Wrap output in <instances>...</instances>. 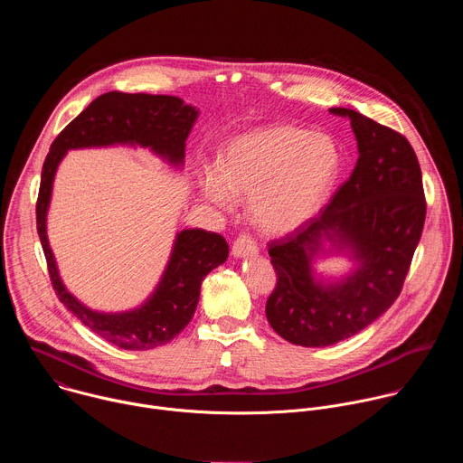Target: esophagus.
I'll use <instances>...</instances> for the list:
<instances>
[{"mask_svg":"<svg viewBox=\"0 0 463 463\" xmlns=\"http://www.w3.org/2000/svg\"><path fill=\"white\" fill-rule=\"evenodd\" d=\"M258 252V245L256 241L249 236V234H240L234 243H232V254L236 258H243V256H252Z\"/></svg>","mask_w":463,"mask_h":463,"instance_id":"esophagus-1","label":"esophagus"}]
</instances>
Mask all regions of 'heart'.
<instances>
[{
	"mask_svg": "<svg viewBox=\"0 0 463 463\" xmlns=\"http://www.w3.org/2000/svg\"><path fill=\"white\" fill-rule=\"evenodd\" d=\"M341 166L332 137L295 126H275L232 141L218 172L207 170L203 194L229 209L234 197H250L252 222L269 234H286L307 222Z\"/></svg>",
	"mask_w": 463,
	"mask_h": 463,
	"instance_id": "b5f03b06",
	"label": "heart"
}]
</instances>
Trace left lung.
Here are the masks:
<instances>
[{
  "label": "left lung",
  "mask_w": 463,
  "mask_h": 463,
  "mask_svg": "<svg viewBox=\"0 0 463 463\" xmlns=\"http://www.w3.org/2000/svg\"><path fill=\"white\" fill-rule=\"evenodd\" d=\"M329 111L350 117L357 165L317 216L269 241L279 279L266 304L268 320L282 339L306 348L359 334L395 302L427 214L421 168L407 137L359 111ZM324 239L360 261L352 276L329 287L310 271Z\"/></svg>",
  "instance_id": "obj_1"
}]
</instances>
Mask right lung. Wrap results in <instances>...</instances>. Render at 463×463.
I'll use <instances>...</instances> for the list:
<instances>
[{"mask_svg":"<svg viewBox=\"0 0 463 463\" xmlns=\"http://www.w3.org/2000/svg\"><path fill=\"white\" fill-rule=\"evenodd\" d=\"M195 117L197 109L177 97L104 93L60 131L42 168L36 229L52 289L60 302L93 334L122 350H152L179 335L194 317L203 279L227 260L229 245L218 232L203 229L181 231L159 286L141 307L124 313L93 311L65 289L58 277L45 232L52 179L65 152L73 148L139 145L152 148L172 165H181L184 141Z\"/></svg>","mask_w":463,"mask_h":463,"instance_id":"1","label":"right lung"}]
</instances>
